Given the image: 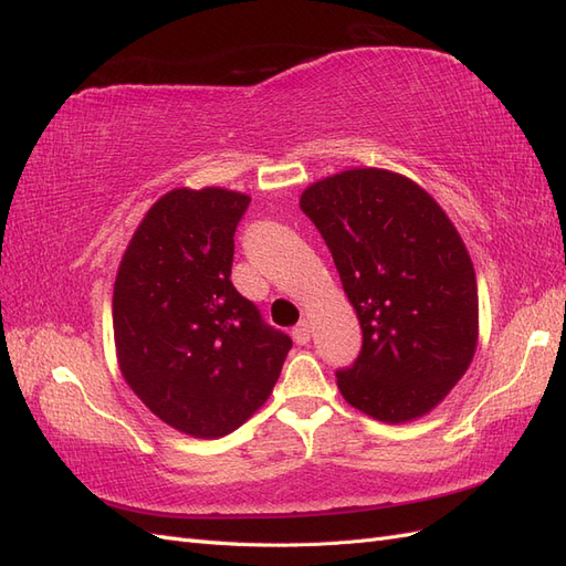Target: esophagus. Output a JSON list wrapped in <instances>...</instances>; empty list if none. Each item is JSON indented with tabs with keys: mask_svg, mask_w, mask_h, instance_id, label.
I'll return each instance as SVG.
<instances>
[{
	"mask_svg": "<svg viewBox=\"0 0 566 566\" xmlns=\"http://www.w3.org/2000/svg\"><path fill=\"white\" fill-rule=\"evenodd\" d=\"M293 337H295L297 345H306V342L312 339V323L306 321V318H302L293 328Z\"/></svg>",
	"mask_w": 566,
	"mask_h": 566,
	"instance_id": "obj_1",
	"label": "esophagus"
}]
</instances>
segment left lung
<instances>
[{
	"label": "left lung",
	"instance_id": "left-lung-1",
	"mask_svg": "<svg viewBox=\"0 0 566 566\" xmlns=\"http://www.w3.org/2000/svg\"><path fill=\"white\" fill-rule=\"evenodd\" d=\"M300 208L328 245L364 333L356 364L337 370L339 394L380 422L427 416L479 342L476 276L453 221L420 184L380 167L310 184Z\"/></svg>",
	"mask_w": 566,
	"mask_h": 566
}]
</instances>
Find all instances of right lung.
<instances>
[{
  "mask_svg": "<svg viewBox=\"0 0 566 566\" xmlns=\"http://www.w3.org/2000/svg\"><path fill=\"white\" fill-rule=\"evenodd\" d=\"M248 205L221 186L172 188L139 221L113 285L119 373L153 416L196 439L252 418L293 347L231 283Z\"/></svg>",
  "mask_w": 566,
  "mask_h": 566,
  "instance_id": "1",
  "label": "right lung"
}]
</instances>
